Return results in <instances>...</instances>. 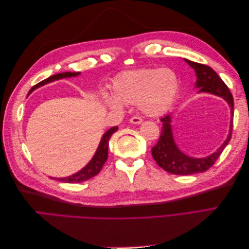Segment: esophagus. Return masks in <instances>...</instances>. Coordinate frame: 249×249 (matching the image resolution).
I'll use <instances>...</instances> for the list:
<instances>
[{"label": "esophagus", "mask_w": 249, "mask_h": 249, "mask_svg": "<svg viewBox=\"0 0 249 249\" xmlns=\"http://www.w3.org/2000/svg\"><path fill=\"white\" fill-rule=\"evenodd\" d=\"M130 123L134 124H139L142 123V118L139 116H133L130 118Z\"/></svg>", "instance_id": "1"}]
</instances>
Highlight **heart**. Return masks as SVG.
<instances>
[{"label": "heart", "instance_id": "b5f03b06", "mask_svg": "<svg viewBox=\"0 0 249 249\" xmlns=\"http://www.w3.org/2000/svg\"><path fill=\"white\" fill-rule=\"evenodd\" d=\"M178 91V79L168 69H139L120 74L113 85L114 96L106 95L105 103L112 109L124 104L138 103L148 116L164 114L175 102Z\"/></svg>", "mask_w": 249, "mask_h": 249}]
</instances>
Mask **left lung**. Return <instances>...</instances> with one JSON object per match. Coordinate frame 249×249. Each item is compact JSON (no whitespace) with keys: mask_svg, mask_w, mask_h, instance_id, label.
Here are the masks:
<instances>
[{"mask_svg":"<svg viewBox=\"0 0 249 249\" xmlns=\"http://www.w3.org/2000/svg\"><path fill=\"white\" fill-rule=\"evenodd\" d=\"M185 61L189 64L192 69H194L196 72V88L199 89V92H209L212 94H216L221 96L227 101L230 105L231 110V118L233 116V99L231 91L225 83L220 79V77L211 69L210 66L200 64L197 62L190 61V60L185 59ZM163 124L160 138L158 140L157 144L152 148V155L157 164L161 168L166 170L172 175L178 176H188L193 175V173L203 172L211 168L215 164L218 158L223 152L224 147L228 145V143L231 137L232 130V120L231 122V130L230 134L224 141L223 144L217 149L213 155L202 159H196V158H191L180 152L177 146L175 139L172 136L171 132V117L170 114L161 118Z\"/></svg>","mask_w":249,"mask_h":249,"instance_id":"8db88e82","label":"left lung"}]
</instances>
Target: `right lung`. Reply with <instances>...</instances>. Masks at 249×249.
<instances>
[{"instance_id": "add662e5", "label": "right lung", "mask_w": 249, "mask_h": 249, "mask_svg": "<svg viewBox=\"0 0 249 249\" xmlns=\"http://www.w3.org/2000/svg\"><path fill=\"white\" fill-rule=\"evenodd\" d=\"M80 72H61V73H57L54 74V76H51L48 79L43 80L41 82H39L38 84L34 85L31 89H30L29 93H31L34 89L38 88L47 83L53 82L55 80H59V79H64V78H70V77H76L79 76ZM118 127L117 126H113L111 127L110 130H108L106 133L104 134V136L101 140V143L99 147H97V150L95 155L93 156V158L91 159L86 166L83 168L82 170H80L79 172H77L76 175H72L71 177L67 178H54L57 180H60V182H64V183H81L84 182V180H87L89 178H91L93 177H95L96 175H99L101 169L103 168L105 162L107 161L108 159V147H109V140L112 136V134L117 131Z\"/></svg>"}]
</instances>
